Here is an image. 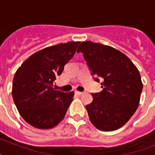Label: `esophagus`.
<instances>
[{
  "label": "esophagus",
  "mask_w": 155,
  "mask_h": 155,
  "mask_svg": "<svg viewBox=\"0 0 155 155\" xmlns=\"http://www.w3.org/2000/svg\"><path fill=\"white\" fill-rule=\"evenodd\" d=\"M75 93L76 95H79V96L84 94V92H79V91H75Z\"/></svg>",
  "instance_id": "esophagus-1"
}]
</instances>
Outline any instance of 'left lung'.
I'll return each mask as SVG.
<instances>
[{"instance_id": "8db88e82", "label": "left lung", "mask_w": 155, "mask_h": 155, "mask_svg": "<svg viewBox=\"0 0 155 155\" xmlns=\"http://www.w3.org/2000/svg\"><path fill=\"white\" fill-rule=\"evenodd\" d=\"M77 52L83 53L95 80L103 79V90L92 93L86 105L90 121L102 131L122 127L139 104L142 82L137 68L122 52L101 43L82 42Z\"/></svg>"}]
</instances>
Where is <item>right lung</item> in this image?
Segmentation results:
<instances>
[{
	"label": "right lung",
	"instance_id": "1",
	"mask_svg": "<svg viewBox=\"0 0 155 155\" xmlns=\"http://www.w3.org/2000/svg\"><path fill=\"white\" fill-rule=\"evenodd\" d=\"M80 42L47 47L30 56L16 71L12 96L20 115L34 127L47 130L63 120L74 92L54 87V80L71 59Z\"/></svg>",
	"mask_w": 155,
	"mask_h": 155
}]
</instances>
